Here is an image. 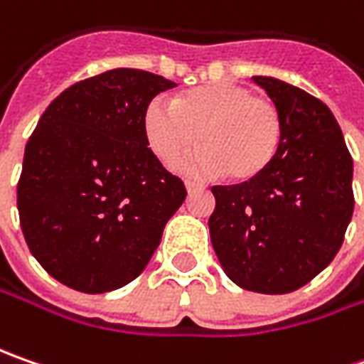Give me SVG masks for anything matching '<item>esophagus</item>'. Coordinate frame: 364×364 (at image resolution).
<instances>
[{
    "mask_svg": "<svg viewBox=\"0 0 364 364\" xmlns=\"http://www.w3.org/2000/svg\"><path fill=\"white\" fill-rule=\"evenodd\" d=\"M186 188H188V192H194V190H204L206 186L203 182H196V180H186Z\"/></svg>",
    "mask_w": 364,
    "mask_h": 364,
    "instance_id": "1",
    "label": "esophagus"
}]
</instances>
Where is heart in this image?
Wrapping results in <instances>:
<instances>
[{
	"label": "heart",
	"instance_id": "1",
	"mask_svg": "<svg viewBox=\"0 0 364 364\" xmlns=\"http://www.w3.org/2000/svg\"><path fill=\"white\" fill-rule=\"evenodd\" d=\"M147 144L164 164H174L196 144L188 168L223 172L247 182L267 170L282 141V115L273 101L247 87L210 82L180 92L172 105L151 101L144 117Z\"/></svg>",
	"mask_w": 364,
	"mask_h": 364
}]
</instances>
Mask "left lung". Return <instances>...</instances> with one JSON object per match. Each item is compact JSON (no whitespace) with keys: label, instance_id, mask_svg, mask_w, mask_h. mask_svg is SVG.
Returning <instances> with one entry per match:
<instances>
[{"label":"left lung","instance_id":"1","mask_svg":"<svg viewBox=\"0 0 364 364\" xmlns=\"http://www.w3.org/2000/svg\"><path fill=\"white\" fill-rule=\"evenodd\" d=\"M282 115V141L263 174L213 186L210 239L225 273L257 294L312 282L353 218V158L330 109L279 78L253 77Z\"/></svg>","mask_w":364,"mask_h":364}]
</instances>
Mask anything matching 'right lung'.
Segmentation results:
<instances>
[{"instance_id":"obj_1","label":"right lung","mask_w":364,"mask_h":364,"mask_svg":"<svg viewBox=\"0 0 364 364\" xmlns=\"http://www.w3.org/2000/svg\"><path fill=\"white\" fill-rule=\"evenodd\" d=\"M168 78L115 68L60 92L36 125L18 182L32 255L85 294L123 287L144 272L186 186L149 149L144 117Z\"/></svg>"}]
</instances>
